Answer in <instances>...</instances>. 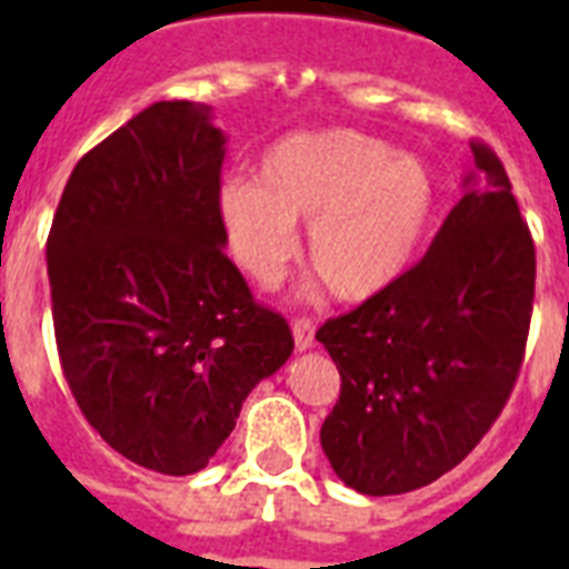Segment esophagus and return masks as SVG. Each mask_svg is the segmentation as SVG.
<instances>
[{
  "label": "esophagus",
  "mask_w": 569,
  "mask_h": 569,
  "mask_svg": "<svg viewBox=\"0 0 569 569\" xmlns=\"http://www.w3.org/2000/svg\"><path fill=\"white\" fill-rule=\"evenodd\" d=\"M292 333L298 351H310V348L316 346V325H312L307 316H298V319L292 321Z\"/></svg>",
  "instance_id": "1"
}]
</instances>
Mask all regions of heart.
I'll list each match as a JSON object with an SVG mask.
<instances>
[{
  "mask_svg": "<svg viewBox=\"0 0 569 569\" xmlns=\"http://www.w3.org/2000/svg\"><path fill=\"white\" fill-rule=\"evenodd\" d=\"M433 214L431 168L355 129L283 136L259 156L257 180L218 189L227 248L253 283L280 280L298 253L295 223L310 221V266L342 301L387 292L419 257Z\"/></svg>",
  "mask_w": 569,
  "mask_h": 569,
  "instance_id": "heart-1",
  "label": "heart"
}]
</instances>
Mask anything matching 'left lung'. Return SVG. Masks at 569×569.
<instances>
[{
	"mask_svg": "<svg viewBox=\"0 0 569 569\" xmlns=\"http://www.w3.org/2000/svg\"><path fill=\"white\" fill-rule=\"evenodd\" d=\"M472 156L428 253L316 333L342 378L321 449L357 493H410L458 467L520 375L535 241L499 156L481 141Z\"/></svg>",
	"mask_w": 569,
	"mask_h": 569,
	"instance_id": "1",
	"label": "left lung"
}]
</instances>
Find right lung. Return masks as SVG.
<instances>
[{
  "instance_id": "1",
  "label": "right lung",
  "mask_w": 569,
  "mask_h": 569,
  "mask_svg": "<svg viewBox=\"0 0 569 569\" xmlns=\"http://www.w3.org/2000/svg\"><path fill=\"white\" fill-rule=\"evenodd\" d=\"M209 106L150 109L88 150L47 239L58 360L111 449L162 476L209 463L295 348L223 253Z\"/></svg>"
}]
</instances>
